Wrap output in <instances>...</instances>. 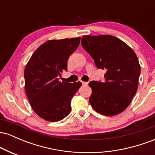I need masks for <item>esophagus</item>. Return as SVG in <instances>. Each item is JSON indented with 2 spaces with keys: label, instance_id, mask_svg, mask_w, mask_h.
<instances>
[{
  "label": "esophagus",
  "instance_id": "34e87169",
  "mask_svg": "<svg viewBox=\"0 0 155 155\" xmlns=\"http://www.w3.org/2000/svg\"><path fill=\"white\" fill-rule=\"evenodd\" d=\"M81 82L82 85H87L88 84V82H85V81H81Z\"/></svg>",
  "mask_w": 155,
  "mask_h": 155
}]
</instances>
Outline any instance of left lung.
<instances>
[{
    "label": "left lung",
    "mask_w": 155,
    "mask_h": 155,
    "mask_svg": "<svg viewBox=\"0 0 155 155\" xmlns=\"http://www.w3.org/2000/svg\"><path fill=\"white\" fill-rule=\"evenodd\" d=\"M81 46L97 68L106 71L104 81L89 83L92 107L105 116L122 113L138 89L140 67L136 53L122 40L109 35H83Z\"/></svg>",
    "instance_id": "8db88e82"
}]
</instances>
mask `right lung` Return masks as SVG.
Wrapping results in <instances>:
<instances>
[{"label": "right lung", "mask_w": 155, "mask_h": 155, "mask_svg": "<svg viewBox=\"0 0 155 155\" xmlns=\"http://www.w3.org/2000/svg\"><path fill=\"white\" fill-rule=\"evenodd\" d=\"M80 37L49 40L34 51L24 71L25 87L33 111L49 122L66 117L71 110L73 96L81 87L75 83L59 81L60 74L67 71V61L76 50Z\"/></svg>", "instance_id": "obj_1"}]
</instances>
